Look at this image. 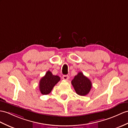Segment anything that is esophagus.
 Masks as SVG:
<instances>
[{
  "mask_svg": "<svg viewBox=\"0 0 128 128\" xmlns=\"http://www.w3.org/2000/svg\"><path fill=\"white\" fill-rule=\"evenodd\" d=\"M68 78H69V76H68L67 75H64V76H62V79L64 80H67Z\"/></svg>",
  "mask_w": 128,
  "mask_h": 128,
  "instance_id": "34e87169",
  "label": "esophagus"
}]
</instances>
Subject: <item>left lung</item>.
Returning <instances> with one entry per match:
<instances>
[{"instance_id": "1", "label": "left lung", "mask_w": 128, "mask_h": 128, "mask_svg": "<svg viewBox=\"0 0 128 128\" xmlns=\"http://www.w3.org/2000/svg\"><path fill=\"white\" fill-rule=\"evenodd\" d=\"M71 83L76 93L79 96L87 95L92 88L91 82L82 72L78 73L75 76Z\"/></svg>"}]
</instances>
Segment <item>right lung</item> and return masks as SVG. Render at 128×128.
I'll return each mask as SVG.
<instances>
[{
    "label": "right lung",
    "instance_id": "add662e5",
    "mask_svg": "<svg viewBox=\"0 0 128 128\" xmlns=\"http://www.w3.org/2000/svg\"><path fill=\"white\" fill-rule=\"evenodd\" d=\"M60 80V78L58 76H54L50 71H47L40 81L39 90L40 93L43 95L48 94Z\"/></svg>",
    "mask_w": 128,
    "mask_h": 128
}]
</instances>
